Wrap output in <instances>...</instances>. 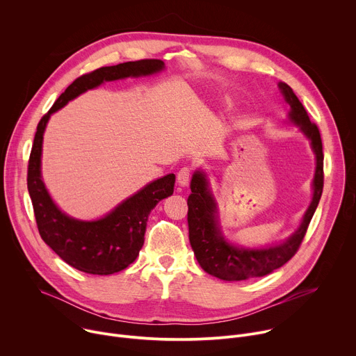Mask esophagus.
Returning a JSON list of instances; mask_svg holds the SVG:
<instances>
[{"label":"esophagus","mask_w":356,"mask_h":356,"mask_svg":"<svg viewBox=\"0 0 356 356\" xmlns=\"http://www.w3.org/2000/svg\"><path fill=\"white\" fill-rule=\"evenodd\" d=\"M190 177H191V169L190 168H183L177 173V183L184 187V186L188 184Z\"/></svg>","instance_id":"esophagus-1"}]
</instances>
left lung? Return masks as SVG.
I'll return each mask as SVG.
<instances>
[{
    "label": "left lung",
    "mask_w": 356,
    "mask_h": 356,
    "mask_svg": "<svg viewBox=\"0 0 356 356\" xmlns=\"http://www.w3.org/2000/svg\"><path fill=\"white\" fill-rule=\"evenodd\" d=\"M279 88L286 103L290 106L289 120L310 139L316 154L317 165L313 180V200L297 231L284 242L259 249L239 248L229 243L222 236L218 225L217 204L209 190L207 176L204 172L197 170L193 175L190 183L191 194L187 200L190 245L194 250L197 262L204 272L221 280L235 282L250 277H262L287 264L298 250L323 194L324 155L318 127L310 121L307 111L304 110L290 86L280 81Z\"/></svg>",
    "instance_id": "obj_1"
}]
</instances>
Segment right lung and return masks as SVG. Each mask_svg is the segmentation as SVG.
Listing matches in <instances>:
<instances>
[{
	"label": "right lung",
	"mask_w": 356,
	"mask_h": 356,
	"mask_svg": "<svg viewBox=\"0 0 356 356\" xmlns=\"http://www.w3.org/2000/svg\"><path fill=\"white\" fill-rule=\"evenodd\" d=\"M165 69L159 59H143L99 67L77 77L38 124L28 162V191L40 238L70 266L90 275H113L128 268L139 255L146 222L158 202L173 194L175 175L146 184L111 213L95 221H81L62 213L50 198L40 175L42 142L46 124L70 99L104 81L139 77Z\"/></svg>",
	"instance_id": "add662e5"
}]
</instances>
